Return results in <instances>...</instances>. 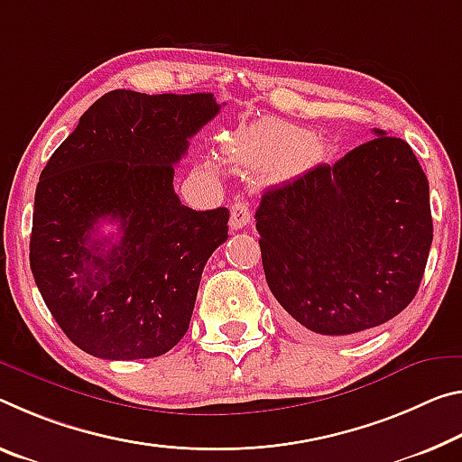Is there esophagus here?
<instances>
[{
  "label": "esophagus",
  "mask_w": 462,
  "mask_h": 462,
  "mask_svg": "<svg viewBox=\"0 0 462 462\" xmlns=\"http://www.w3.org/2000/svg\"><path fill=\"white\" fill-rule=\"evenodd\" d=\"M251 208H248V203L245 201H236L232 203V209H230V228L232 230H243L245 226L251 222Z\"/></svg>",
  "instance_id": "obj_1"
}]
</instances>
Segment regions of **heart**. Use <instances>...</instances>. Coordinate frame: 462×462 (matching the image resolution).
<instances>
[{"mask_svg":"<svg viewBox=\"0 0 462 462\" xmlns=\"http://www.w3.org/2000/svg\"><path fill=\"white\" fill-rule=\"evenodd\" d=\"M228 156L253 171H291L312 164L320 156V143L309 131L282 119H263L234 134Z\"/></svg>","mask_w":462,"mask_h":462,"instance_id":"heart-1","label":"heart"}]
</instances>
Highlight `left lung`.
Here are the masks:
<instances>
[{
  "instance_id": "obj_1",
  "label": "left lung",
  "mask_w": 462,
  "mask_h": 462,
  "mask_svg": "<svg viewBox=\"0 0 462 462\" xmlns=\"http://www.w3.org/2000/svg\"><path fill=\"white\" fill-rule=\"evenodd\" d=\"M374 135L261 197L263 269L296 331H372L420 288L434 238L428 179L407 142Z\"/></svg>"
}]
</instances>
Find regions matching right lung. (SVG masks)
<instances>
[{
    "mask_svg": "<svg viewBox=\"0 0 462 462\" xmlns=\"http://www.w3.org/2000/svg\"><path fill=\"white\" fill-rule=\"evenodd\" d=\"M214 94L113 90L79 116L42 168L31 269L61 331L102 360H143L187 333L230 211H195L174 193V164L214 119ZM108 218L120 238L97 239Z\"/></svg>",
    "mask_w": 462,
    "mask_h": 462,
    "instance_id": "add662e5",
    "label": "right lung"
}]
</instances>
